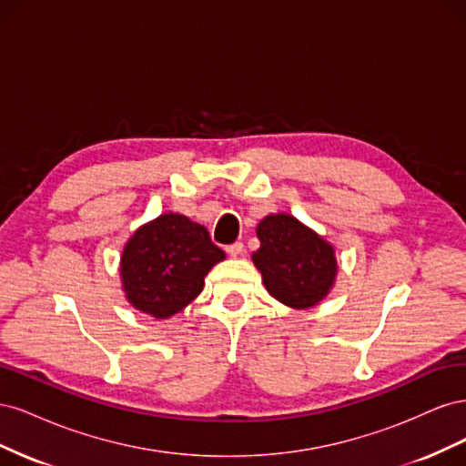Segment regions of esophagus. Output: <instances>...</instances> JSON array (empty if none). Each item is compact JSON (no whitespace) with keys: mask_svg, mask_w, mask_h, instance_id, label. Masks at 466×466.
Returning a JSON list of instances; mask_svg holds the SVG:
<instances>
[{"mask_svg":"<svg viewBox=\"0 0 466 466\" xmlns=\"http://www.w3.org/2000/svg\"><path fill=\"white\" fill-rule=\"evenodd\" d=\"M243 243L241 241H237V243H231V245H228L225 247V250H228V255H231V257H238L243 252Z\"/></svg>","mask_w":466,"mask_h":466,"instance_id":"1","label":"esophagus"}]
</instances>
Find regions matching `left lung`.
I'll return each mask as SVG.
<instances>
[{
    "mask_svg": "<svg viewBox=\"0 0 466 466\" xmlns=\"http://www.w3.org/2000/svg\"><path fill=\"white\" fill-rule=\"evenodd\" d=\"M257 235L260 248L252 262L262 274L268 293L293 309H309L329 293L336 276L334 248L295 218H264Z\"/></svg>",
    "mask_w": 466,
    "mask_h": 466,
    "instance_id": "obj_1",
    "label": "left lung"
}]
</instances>
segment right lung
<instances>
[{
    "label": "right lung",
    "instance_id": "right-lung-1",
    "mask_svg": "<svg viewBox=\"0 0 466 466\" xmlns=\"http://www.w3.org/2000/svg\"><path fill=\"white\" fill-rule=\"evenodd\" d=\"M223 258L204 225L165 214L137 229L122 252L126 298L155 319L173 317L198 298L204 276Z\"/></svg>",
    "mask_w": 466,
    "mask_h": 466
}]
</instances>
